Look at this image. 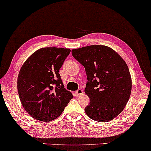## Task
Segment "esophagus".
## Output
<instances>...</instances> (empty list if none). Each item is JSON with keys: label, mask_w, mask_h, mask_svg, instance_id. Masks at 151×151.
Masks as SVG:
<instances>
[{"label": "esophagus", "mask_w": 151, "mask_h": 151, "mask_svg": "<svg viewBox=\"0 0 151 151\" xmlns=\"http://www.w3.org/2000/svg\"><path fill=\"white\" fill-rule=\"evenodd\" d=\"M83 89H81V88H79V89H78L76 91V94L77 95H81V94H83Z\"/></svg>", "instance_id": "34e87169"}]
</instances>
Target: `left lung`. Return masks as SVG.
<instances>
[{
  "label": "left lung",
  "instance_id": "1",
  "mask_svg": "<svg viewBox=\"0 0 151 151\" xmlns=\"http://www.w3.org/2000/svg\"><path fill=\"white\" fill-rule=\"evenodd\" d=\"M72 55L87 74L85 92L90 103L85 113L99 122L114 119L123 111L131 93L132 79L125 61L114 50L101 45L73 50Z\"/></svg>",
  "mask_w": 151,
  "mask_h": 151
}]
</instances>
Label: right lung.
Wrapping results in <instances>:
<instances>
[{"instance_id":"right-lung-1","label":"right lung","mask_w":151,"mask_h":151,"mask_svg":"<svg viewBox=\"0 0 151 151\" xmlns=\"http://www.w3.org/2000/svg\"><path fill=\"white\" fill-rule=\"evenodd\" d=\"M70 49L43 47L29 57L19 73L17 90L25 111L37 120L52 121L73 99L59 74Z\"/></svg>"}]
</instances>
